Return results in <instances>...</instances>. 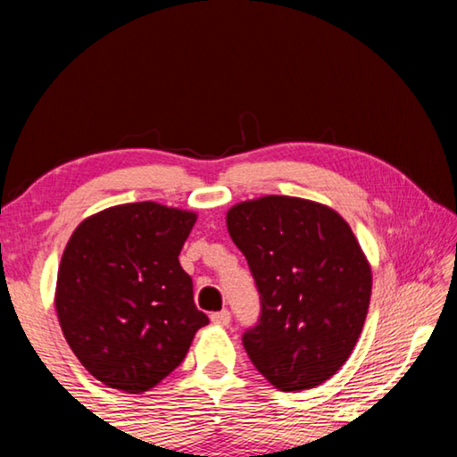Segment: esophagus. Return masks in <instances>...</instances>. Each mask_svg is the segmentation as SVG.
<instances>
[{
	"instance_id": "obj_1",
	"label": "esophagus",
	"mask_w": 457,
	"mask_h": 457,
	"mask_svg": "<svg viewBox=\"0 0 457 457\" xmlns=\"http://www.w3.org/2000/svg\"><path fill=\"white\" fill-rule=\"evenodd\" d=\"M229 320H231L229 311H220V312H213V314H212V322L221 324V327H228Z\"/></svg>"
}]
</instances>
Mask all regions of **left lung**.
<instances>
[{"instance_id":"8db88e82","label":"left lung","mask_w":457,"mask_h":457,"mask_svg":"<svg viewBox=\"0 0 457 457\" xmlns=\"http://www.w3.org/2000/svg\"><path fill=\"white\" fill-rule=\"evenodd\" d=\"M228 231L260 294L247 357L280 391L324 383L357 345L373 284L349 223L314 201L268 195L231 207Z\"/></svg>"}]
</instances>
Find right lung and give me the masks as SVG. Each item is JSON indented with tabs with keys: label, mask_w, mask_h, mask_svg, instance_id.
I'll use <instances>...</instances> for the list:
<instances>
[{
	"label": "right lung",
	"mask_w": 457,
	"mask_h": 457,
	"mask_svg": "<svg viewBox=\"0 0 457 457\" xmlns=\"http://www.w3.org/2000/svg\"><path fill=\"white\" fill-rule=\"evenodd\" d=\"M195 213L141 201L84 220L58 268L56 312L82 367L143 393L181 365L210 319L193 303L179 252Z\"/></svg>",
	"instance_id": "obj_1"
}]
</instances>
